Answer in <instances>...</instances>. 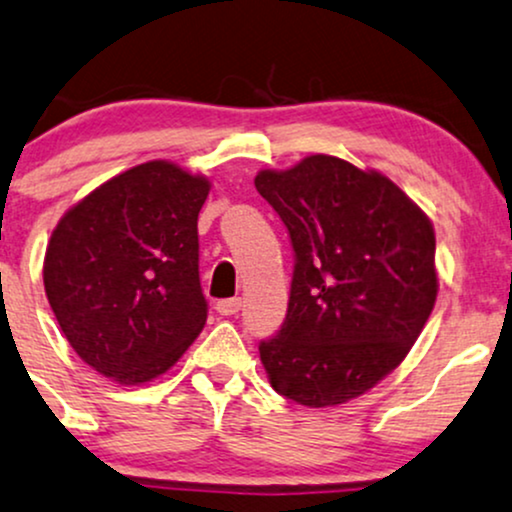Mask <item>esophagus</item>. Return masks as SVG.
I'll return each instance as SVG.
<instances>
[{"label": "esophagus", "instance_id": "esophagus-1", "mask_svg": "<svg viewBox=\"0 0 512 512\" xmlns=\"http://www.w3.org/2000/svg\"><path fill=\"white\" fill-rule=\"evenodd\" d=\"M243 307V303H240V298H226V300H219L217 303V312L219 315H236V312Z\"/></svg>", "mask_w": 512, "mask_h": 512}]
</instances>
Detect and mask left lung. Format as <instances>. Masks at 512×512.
I'll use <instances>...</instances> for the list:
<instances>
[{
  "mask_svg": "<svg viewBox=\"0 0 512 512\" xmlns=\"http://www.w3.org/2000/svg\"><path fill=\"white\" fill-rule=\"evenodd\" d=\"M255 188L295 252L286 322L260 343L269 384L307 408L348 403L403 362L432 315V221L391 178L331 155L264 169Z\"/></svg>",
  "mask_w": 512,
  "mask_h": 512,
  "instance_id": "obj_1",
  "label": "left lung"
}]
</instances>
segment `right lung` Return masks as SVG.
Segmentation results:
<instances>
[{
  "label": "right lung",
  "instance_id": "obj_1",
  "mask_svg": "<svg viewBox=\"0 0 512 512\" xmlns=\"http://www.w3.org/2000/svg\"><path fill=\"white\" fill-rule=\"evenodd\" d=\"M209 188L155 159L109 178L52 231L47 300L71 348L104 377L152 381L205 326L197 214Z\"/></svg>",
  "mask_w": 512,
  "mask_h": 512
}]
</instances>
